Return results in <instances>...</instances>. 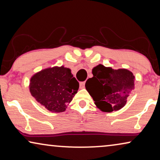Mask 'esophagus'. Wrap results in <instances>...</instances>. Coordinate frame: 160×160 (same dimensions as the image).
Segmentation results:
<instances>
[{"label": "esophagus", "mask_w": 160, "mask_h": 160, "mask_svg": "<svg viewBox=\"0 0 160 160\" xmlns=\"http://www.w3.org/2000/svg\"><path fill=\"white\" fill-rule=\"evenodd\" d=\"M85 82H80V88H85Z\"/></svg>", "instance_id": "1"}]
</instances>
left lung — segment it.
I'll return each mask as SVG.
<instances>
[{
    "mask_svg": "<svg viewBox=\"0 0 160 160\" xmlns=\"http://www.w3.org/2000/svg\"><path fill=\"white\" fill-rule=\"evenodd\" d=\"M93 77L85 82V88L98 109L106 113L118 111L126 104L134 88L135 77L127 69L114 70L100 65L92 70Z\"/></svg>",
    "mask_w": 160,
    "mask_h": 160,
    "instance_id": "1",
    "label": "left lung"
}]
</instances>
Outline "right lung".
<instances>
[{"label":"right lung","instance_id":"obj_1","mask_svg":"<svg viewBox=\"0 0 160 160\" xmlns=\"http://www.w3.org/2000/svg\"><path fill=\"white\" fill-rule=\"evenodd\" d=\"M29 91L36 101L53 113L64 112L78 92L79 83L65 66L47 68L30 78Z\"/></svg>","mask_w":160,"mask_h":160}]
</instances>
